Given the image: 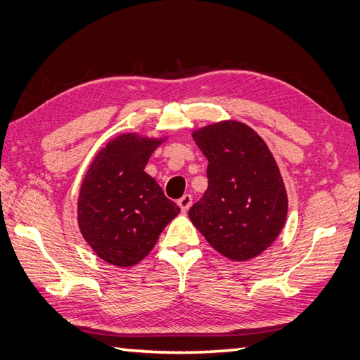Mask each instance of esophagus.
<instances>
[{"instance_id": "obj_1", "label": "esophagus", "mask_w": 360, "mask_h": 360, "mask_svg": "<svg viewBox=\"0 0 360 360\" xmlns=\"http://www.w3.org/2000/svg\"><path fill=\"white\" fill-rule=\"evenodd\" d=\"M177 204H179V207L181 209V212H183V213H186V212L189 210V207L192 205V197H191L189 193L183 195V197L177 201Z\"/></svg>"}]
</instances>
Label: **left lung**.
Segmentation results:
<instances>
[{
  "label": "left lung",
  "instance_id": "obj_1",
  "mask_svg": "<svg viewBox=\"0 0 360 360\" xmlns=\"http://www.w3.org/2000/svg\"><path fill=\"white\" fill-rule=\"evenodd\" d=\"M192 138L209 160V188L189 217L217 252L246 261L284 228L288 198L278 163L252 127L236 120L204 126Z\"/></svg>",
  "mask_w": 360,
  "mask_h": 360
}]
</instances>
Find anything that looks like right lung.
<instances>
[{
	"label": "right lung",
	"mask_w": 360,
	"mask_h": 360,
	"mask_svg": "<svg viewBox=\"0 0 360 360\" xmlns=\"http://www.w3.org/2000/svg\"><path fill=\"white\" fill-rule=\"evenodd\" d=\"M167 138L122 134L93 159L81 184L78 225L103 261L130 267L146 258L160 233L180 213L144 171Z\"/></svg>",
	"instance_id": "obj_1"
}]
</instances>
